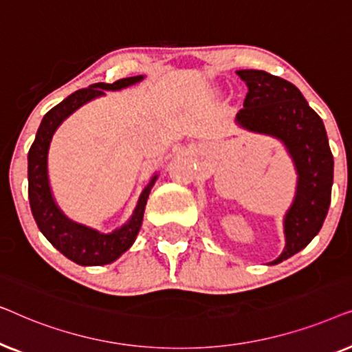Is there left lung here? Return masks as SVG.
<instances>
[{
    "label": "left lung",
    "instance_id": "left-lung-1",
    "mask_svg": "<svg viewBox=\"0 0 352 352\" xmlns=\"http://www.w3.org/2000/svg\"><path fill=\"white\" fill-rule=\"evenodd\" d=\"M248 86L235 123L280 141L296 171V190L283 216L285 248L269 264L285 261L319 234L331 199L333 155L324 122L290 81L263 70H237Z\"/></svg>",
    "mask_w": 352,
    "mask_h": 352
}]
</instances>
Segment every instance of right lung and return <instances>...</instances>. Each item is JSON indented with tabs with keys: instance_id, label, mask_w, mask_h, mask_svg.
<instances>
[{
	"instance_id": "1",
	"label": "right lung",
	"mask_w": 352,
	"mask_h": 352,
	"mask_svg": "<svg viewBox=\"0 0 352 352\" xmlns=\"http://www.w3.org/2000/svg\"><path fill=\"white\" fill-rule=\"evenodd\" d=\"M144 78H146L144 75L128 76V78H122L112 85L94 83L85 89L75 91L74 94L52 107L43 117L35 141L28 151V200H30V208L38 229L50 240L52 247L80 266L110 264L131 248L142 226L148 194H151L158 175L155 173L148 184L144 187L131 218L122 228H117L109 234L99 232V230L70 219L56 204L50 184V175H47V153H50L52 136L57 128L64 123V120L69 118L80 107H83L85 104L102 98L105 91L124 89Z\"/></svg>"
}]
</instances>
